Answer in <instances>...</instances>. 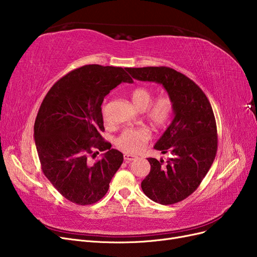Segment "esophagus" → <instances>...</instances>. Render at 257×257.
Segmentation results:
<instances>
[{
  "instance_id": "esophagus-1",
  "label": "esophagus",
  "mask_w": 257,
  "mask_h": 257,
  "mask_svg": "<svg viewBox=\"0 0 257 257\" xmlns=\"http://www.w3.org/2000/svg\"><path fill=\"white\" fill-rule=\"evenodd\" d=\"M123 158H124V161H125V162H131V161H134V160H136V159H137L136 155L128 154V153H124Z\"/></svg>"
}]
</instances>
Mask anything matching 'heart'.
Instances as JSON below:
<instances>
[{"label": "heart", "instance_id": "1", "mask_svg": "<svg viewBox=\"0 0 257 257\" xmlns=\"http://www.w3.org/2000/svg\"><path fill=\"white\" fill-rule=\"evenodd\" d=\"M154 92L146 87L136 88L131 94L133 105L139 110L146 109V118L155 130H162L167 126L174 112V103L169 96L162 95L153 101ZM103 115L106 119V109L103 108ZM151 134L149 130L141 128H127L123 131L121 135L116 138V146L121 150L135 153L141 151L144 146L149 142Z\"/></svg>", "mask_w": 257, "mask_h": 257}]
</instances>
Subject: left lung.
I'll return each instance as SVG.
<instances>
[{"instance_id":"8db88e82","label":"left lung","mask_w":257,"mask_h":257,"mask_svg":"<svg viewBox=\"0 0 257 257\" xmlns=\"http://www.w3.org/2000/svg\"><path fill=\"white\" fill-rule=\"evenodd\" d=\"M134 79L163 84L175 116L154 149L173 157L149 158L151 169L142 182L146 195L161 205L176 204L198 188L217 150L216 123L206 94L189 77L167 66L126 68Z\"/></svg>"}]
</instances>
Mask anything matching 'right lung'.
Returning a JSON list of instances; mask_svg holds the SVG:
<instances>
[{"mask_svg": "<svg viewBox=\"0 0 257 257\" xmlns=\"http://www.w3.org/2000/svg\"><path fill=\"white\" fill-rule=\"evenodd\" d=\"M121 82H133L122 67L76 68L52 85L36 115L34 138L43 173L74 204L102 199L123 162V154L100 135L105 131L100 106ZM97 150L106 152L91 165Z\"/></svg>", "mask_w": 257, "mask_h": 257, "instance_id": "add662e5", "label": "right lung"}]
</instances>
